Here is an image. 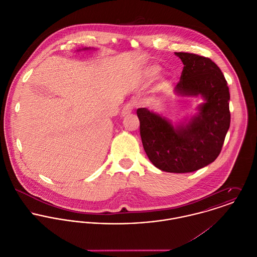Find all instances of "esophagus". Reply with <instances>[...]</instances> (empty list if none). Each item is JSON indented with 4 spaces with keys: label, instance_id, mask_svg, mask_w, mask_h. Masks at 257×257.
Masks as SVG:
<instances>
[{
    "label": "esophagus",
    "instance_id": "obj_1",
    "mask_svg": "<svg viewBox=\"0 0 257 257\" xmlns=\"http://www.w3.org/2000/svg\"><path fill=\"white\" fill-rule=\"evenodd\" d=\"M135 106H136L135 101H131V102L126 103V104L123 106V108H122V110H121V115H122V116H124V115H126V114L131 113V112L134 110V109H135Z\"/></svg>",
    "mask_w": 257,
    "mask_h": 257
}]
</instances>
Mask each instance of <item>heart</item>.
Wrapping results in <instances>:
<instances>
[{
  "mask_svg": "<svg viewBox=\"0 0 257 257\" xmlns=\"http://www.w3.org/2000/svg\"><path fill=\"white\" fill-rule=\"evenodd\" d=\"M159 72V68L158 67H150L146 71V77L148 79H152L153 77H155Z\"/></svg>",
  "mask_w": 257,
  "mask_h": 257,
  "instance_id": "1",
  "label": "heart"
}]
</instances>
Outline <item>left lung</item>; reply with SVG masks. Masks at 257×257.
Segmentation results:
<instances>
[{
  "mask_svg": "<svg viewBox=\"0 0 257 257\" xmlns=\"http://www.w3.org/2000/svg\"><path fill=\"white\" fill-rule=\"evenodd\" d=\"M184 67L175 87L181 95H201L206 103L189 123L178 128L146 108L138 109L143 146L149 160L162 171L187 173L214 162L229 128V91L218 65L209 57L175 52Z\"/></svg>",
  "mask_w": 257,
  "mask_h": 257,
  "instance_id": "8db88e82",
  "label": "left lung"
}]
</instances>
